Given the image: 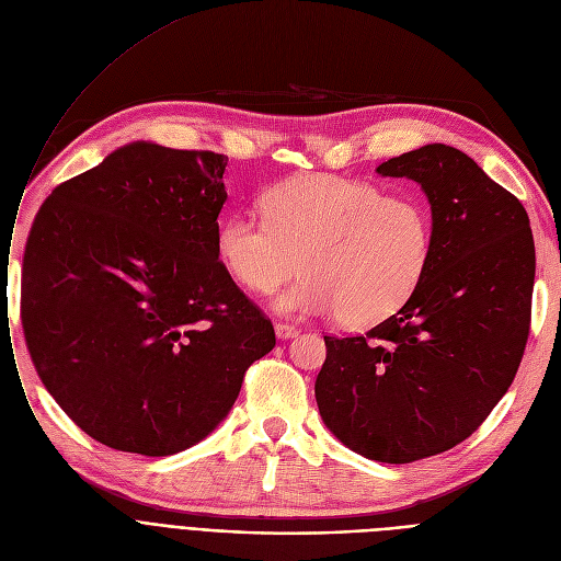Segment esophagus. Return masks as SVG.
Instances as JSON below:
<instances>
[{"mask_svg":"<svg viewBox=\"0 0 561 561\" xmlns=\"http://www.w3.org/2000/svg\"><path fill=\"white\" fill-rule=\"evenodd\" d=\"M274 331H276V337L278 340H289V337H296V325H289V323H283V321H278L276 325H274Z\"/></svg>","mask_w":561,"mask_h":561,"instance_id":"obj_1","label":"esophagus"}]
</instances>
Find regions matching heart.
I'll return each mask as SVG.
<instances>
[{"mask_svg": "<svg viewBox=\"0 0 561 561\" xmlns=\"http://www.w3.org/2000/svg\"><path fill=\"white\" fill-rule=\"evenodd\" d=\"M265 215H228L215 247L226 274L257 296L301 270L306 278L276 299L283 314L378 323L410 299L433 255V215L419 196H382L365 181L312 174L278 183Z\"/></svg>", "mask_w": 561, "mask_h": 561, "instance_id": "1", "label": "heart"}]
</instances>
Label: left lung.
Wrapping results in <instances>:
<instances>
[{
	"instance_id": "left-lung-1",
	"label": "left lung",
	"mask_w": 561,
	"mask_h": 561,
	"mask_svg": "<svg viewBox=\"0 0 561 561\" xmlns=\"http://www.w3.org/2000/svg\"><path fill=\"white\" fill-rule=\"evenodd\" d=\"M412 179L435 244L403 308L367 335L323 337V423L376 462L410 465L471 437L510 389L530 333L535 240L512 192L465 151L425 145L378 164Z\"/></svg>"
}]
</instances>
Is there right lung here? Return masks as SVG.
Segmentation results:
<instances>
[{"label": "right lung", "instance_id": "obj_1", "mask_svg": "<svg viewBox=\"0 0 561 561\" xmlns=\"http://www.w3.org/2000/svg\"><path fill=\"white\" fill-rule=\"evenodd\" d=\"M228 158L126 145L60 183L24 249L22 325L43 385L85 435L164 457L208 437L272 321L217 257Z\"/></svg>", "mask_w": 561, "mask_h": 561}]
</instances>
